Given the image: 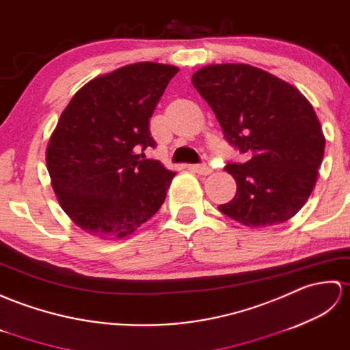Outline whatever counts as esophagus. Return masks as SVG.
Listing matches in <instances>:
<instances>
[{
	"label": "esophagus",
	"mask_w": 350,
	"mask_h": 350,
	"mask_svg": "<svg viewBox=\"0 0 350 350\" xmlns=\"http://www.w3.org/2000/svg\"><path fill=\"white\" fill-rule=\"evenodd\" d=\"M191 169L195 170V172H198L199 175H209V174H213V169L209 167V166H206V165H204V163H200V165L191 166Z\"/></svg>",
	"instance_id": "34e87169"
}]
</instances>
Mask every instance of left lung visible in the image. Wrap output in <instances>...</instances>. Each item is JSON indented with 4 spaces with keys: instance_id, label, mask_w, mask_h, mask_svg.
Here are the masks:
<instances>
[{
    "instance_id": "1",
    "label": "left lung",
    "mask_w": 350,
    "mask_h": 350,
    "mask_svg": "<svg viewBox=\"0 0 350 350\" xmlns=\"http://www.w3.org/2000/svg\"><path fill=\"white\" fill-rule=\"evenodd\" d=\"M191 82L226 141L250 157L224 167L237 193L220 211L248 228L292 219L313 191L323 159L325 136L313 106L291 83L248 64L202 67Z\"/></svg>"
}]
</instances>
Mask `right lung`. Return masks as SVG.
<instances>
[{
    "label": "right lung",
    "mask_w": 350,
    "mask_h": 350,
    "mask_svg": "<svg viewBox=\"0 0 350 350\" xmlns=\"http://www.w3.org/2000/svg\"><path fill=\"white\" fill-rule=\"evenodd\" d=\"M178 67L137 63L98 76L76 92L46 150L52 187L81 229L121 239L150 220L175 172L146 159L150 118Z\"/></svg>",
    "instance_id": "add662e5"
}]
</instances>
